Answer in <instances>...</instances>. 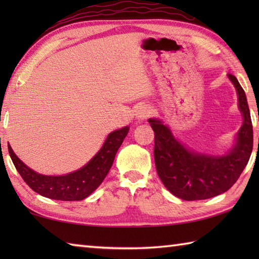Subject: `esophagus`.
Returning <instances> with one entry per match:
<instances>
[{
    "label": "esophagus",
    "instance_id": "1",
    "mask_svg": "<svg viewBox=\"0 0 259 259\" xmlns=\"http://www.w3.org/2000/svg\"><path fill=\"white\" fill-rule=\"evenodd\" d=\"M152 114V108L150 106H147V105H143V106H140L137 112H136V116H137V119L139 121H144L146 120L147 117H150Z\"/></svg>",
    "mask_w": 259,
    "mask_h": 259
}]
</instances>
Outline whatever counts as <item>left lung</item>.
<instances>
[{
  "label": "left lung",
  "instance_id": "obj_1",
  "mask_svg": "<svg viewBox=\"0 0 259 259\" xmlns=\"http://www.w3.org/2000/svg\"><path fill=\"white\" fill-rule=\"evenodd\" d=\"M229 78L238 93L243 123L238 133L236 144L226 155L211 156L187 150L160 120H148L154 131L157 175L168 191L179 199L204 200L229 191L250 159L253 135L247 97L236 77L229 74Z\"/></svg>",
  "mask_w": 259,
  "mask_h": 259
}]
</instances>
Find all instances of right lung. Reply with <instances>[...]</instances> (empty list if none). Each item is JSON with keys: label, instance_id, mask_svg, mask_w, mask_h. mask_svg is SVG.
<instances>
[{"label": "right lung", "instance_id": "right-lung-1", "mask_svg": "<svg viewBox=\"0 0 259 259\" xmlns=\"http://www.w3.org/2000/svg\"><path fill=\"white\" fill-rule=\"evenodd\" d=\"M128 133L129 126L113 131L100 151L83 168L64 176H46L35 172L15 154L10 145L8 150L17 171L34 192L54 200L80 201L88 198L103 183Z\"/></svg>", "mask_w": 259, "mask_h": 259}]
</instances>
